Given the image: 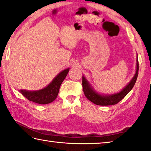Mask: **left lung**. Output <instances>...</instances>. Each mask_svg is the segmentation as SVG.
Returning a JSON list of instances; mask_svg holds the SVG:
<instances>
[{"label":"left lung","mask_w":151,"mask_h":151,"mask_svg":"<svg viewBox=\"0 0 151 151\" xmlns=\"http://www.w3.org/2000/svg\"><path fill=\"white\" fill-rule=\"evenodd\" d=\"M138 58V57H137ZM138 60L136 59V73L130 83L124 87L121 91L111 95H101L94 90L88 81L86 79L84 76H83L82 85L83 92L85 93V97L93 102V104L98 106H111V105L117 104L124 98L128 93L132 89L134 85H135L136 79L138 75Z\"/></svg>","instance_id":"left-lung-1"}]
</instances>
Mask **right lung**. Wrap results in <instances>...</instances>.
<instances>
[{
  "mask_svg": "<svg viewBox=\"0 0 151 151\" xmlns=\"http://www.w3.org/2000/svg\"><path fill=\"white\" fill-rule=\"evenodd\" d=\"M69 69L60 72L50 84L38 91H27L21 89V92L24 97L28 100L39 104H47L54 101L58 96L60 87L68 74Z\"/></svg>",
  "mask_w": 151,
  "mask_h": 151,
  "instance_id": "add662e5",
  "label": "right lung"
}]
</instances>
